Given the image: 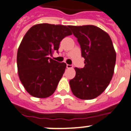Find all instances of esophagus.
Segmentation results:
<instances>
[{
    "label": "esophagus",
    "instance_id": "1",
    "mask_svg": "<svg viewBox=\"0 0 131 131\" xmlns=\"http://www.w3.org/2000/svg\"><path fill=\"white\" fill-rule=\"evenodd\" d=\"M66 67H67V68H73V66H72V65L67 64L66 65Z\"/></svg>",
    "mask_w": 131,
    "mask_h": 131
}]
</instances>
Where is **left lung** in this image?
Returning <instances> with one entry per match:
<instances>
[{"instance_id":"1","label":"left lung","mask_w":131,"mask_h":131,"mask_svg":"<svg viewBox=\"0 0 131 131\" xmlns=\"http://www.w3.org/2000/svg\"><path fill=\"white\" fill-rule=\"evenodd\" d=\"M77 37L84 58L83 68H75L76 75L69 81L74 95L91 100L100 95L113 77L116 53L106 32L92 25L68 26Z\"/></svg>"}]
</instances>
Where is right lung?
Wrapping results in <instances>:
<instances>
[{
  "instance_id": "add662e5",
  "label": "right lung",
  "mask_w": 131,
  "mask_h": 131,
  "mask_svg": "<svg viewBox=\"0 0 131 131\" xmlns=\"http://www.w3.org/2000/svg\"><path fill=\"white\" fill-rule=\"evenodd\" d=\"M71 35L68 26L49 24L33 25L25 33L18 50L17 66L19 79L31 96L47 98L56 91L66 63L49 56L58 52L60 41Z\"/></svg>"
}]
</instances>
